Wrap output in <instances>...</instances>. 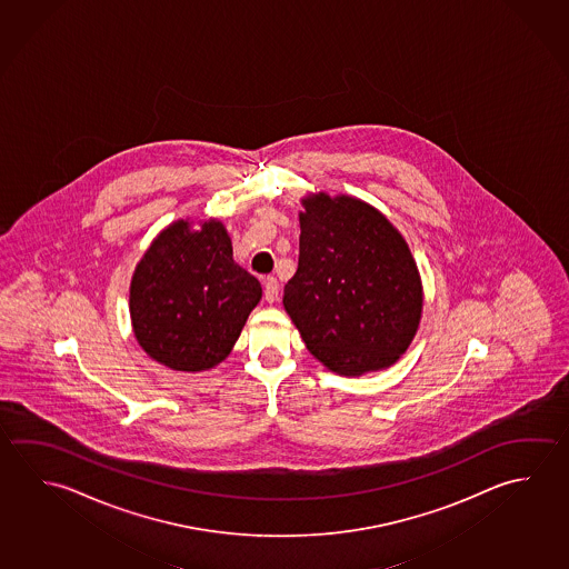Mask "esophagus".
I'll list each match as a JSON object with an SVG mask.
<instances>
[{
    "instance_id": "34e87169",
    "label": "esophagus",
    "mask_w": 569,
    "mask_h": 569,
    "mask_svg": "<svg viewBox=\"0 0 569 569\" xmlns=\"http://www.w3.org/2000/svg\"><path fill=\"white\" fill-rule=\"evenodd\" d=\"M278 296H280V283H278V280L276 278H266V281H263V298H266V301L273 303Z\"/></svg>"
}]
</instances>
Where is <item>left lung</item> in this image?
Returning <instances> with one entry per match:
<instances>
[{
  "mask_svg": "<svg viewBox=\"0 0 569 569\" xmlns=\"http://www.w3.org/2000/svg\"><path fill=\"white\" fill-rule=\"evenodd\" d=\"M299 261L283 306L309 351L341 376L388 368L421 318L408 243L378 210L326 193L303 200Z\"/></svg>",
  "mask_w": 569,
  "mask_h": 569,
  "instance_id": "8db88e82",
  "label": "left lung"
}]
</instances>
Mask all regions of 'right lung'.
<instances>
[{
	"instance_id": "1",
	"label": "right lung",
	"mask_w": 569,
	"mask_h": 569,
	"mask_svg": "<svg viewBox=\"0 0 569 569\" xmlns=\"http://www.w3.org/2000/svg\"><path fill=\"white\" fill-rule=\"evenodd\" d=\"M228 231L206 221L191 231L176 221L161 231L133 273V333L150 358L178 371H201L228 358L260 281L233 261Z\"/></svg>"
}]
</instances>
